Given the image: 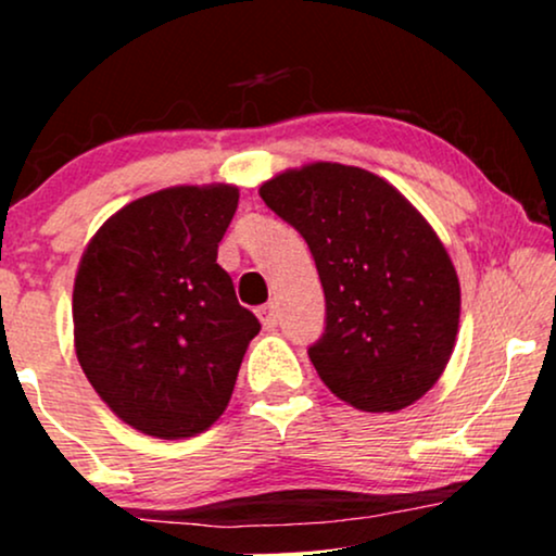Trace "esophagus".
<instances>
[{
  "label": "esophagus",
  "instance_id": "esophagus-1",
  "mask_svg": "<svg viewBox=\"0 0 556 556\" xmlns=\"http://www.w3.org/2000/svg\"><path fill=\"white\" fill-rule=\"evenodd\" d=\"M257 314V318H261V324H263V329H276L278 326V308L273 306V303H265V306H261L255 311Z\"/></svg>",
  "mask_w": 556,
  "mask_h": 556
}]
</instances>
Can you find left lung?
I'll return each mask as SVG.
<instances>
[{
	"mask_svg": "<svg viewBox=\"0 0 556 556\" xmlns=\"http://www.w3.org/2000/svg\"><path fill=\"white\" fill-rule=\"evenodd\" d=\"M261 197L316 261L326 329L308 356L324 384L364 413L420 400L460 321L458 273L428 219L390 181L333 162L276 174Z\"/></svg>",
	"mask_w": 556,
	"mask_h": 556,
	"instance_id": "1",
	"label": "left lung"
}]
</instances>
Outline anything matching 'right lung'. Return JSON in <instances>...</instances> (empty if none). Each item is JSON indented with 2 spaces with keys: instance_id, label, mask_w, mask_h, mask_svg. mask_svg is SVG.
<instances>
[{
  "instance_id": "obj_1",
  "label": "right lung",
  "mask_w": 556,
  "mask_h": 556,
  "mask_svg": "<svg viewBox=\"0 0 556 556\" xmlns=\"http://www.w3.org/2000/svg\"><path fill=\"white\" fill-rule=\"evenodd\" d=\"M238 200L232 185L159 189L105 219L80 257L75 354L98 397L143 435L215 425L261 331L217 263Z\"/></svg>"
}]
</instances>
